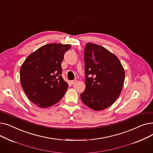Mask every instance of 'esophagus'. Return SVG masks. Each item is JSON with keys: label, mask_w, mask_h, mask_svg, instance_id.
Returning a JSON list of instances; mask_svg holds the SVG:
<instances>
[{"label": "esophagus", "mask_w": 153, "mask_h": 153, "mask_svg": "<svg viewBox=\"0 0 153 153\" xmlns=\"http://www.w3.org/2000/svg\"><path fill=\"white\" fill-rule=\"evenodd\" d=\"M76 82H77V80H76V79H74V80H73V81H70V83H71L72 85H73V84H74Z\"/></svg>", "instance_id": "obj_1"}]
</instances>
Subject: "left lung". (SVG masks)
Returning <instances> with one entry per match:
<instances>
[{
    "instance_id": "left-lung-1",
    "label": "left lung",
    "mask_w": 153,
    "mask_h": 153,
    "mask_svg": "<svg viewBox=\"0 0 153 153\" xmlns=\"http://www.w3.org/2000/svg\"><path fill=\"white\" fill-rule=\"evenodd\" d=\"M84 56L85 89L81 99L92 110H104L121 93L125 70L117 56L100 45L87 43Z\"/></svg>"
}]
</instances>
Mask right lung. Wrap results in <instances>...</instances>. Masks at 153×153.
Wrapping results in <instances>:
<instances>
[{
    "label": "right lung",
    "mask_w": 153,
    "mask_h": 153,
    "mask_svg": "<svg viewBox=\"0 0 153 153\" xmlns=\"http://www.w3.org/2000/svg\"><path fill=\"white\" fill-rule=\"evenodd\" d=\"M70 45L50 43L30 54L21 66L20 82L28 99L41 108L59 102L68 84L64 81L61 64Z\"/></svg>",
    "instance_id": "obj_1"
}]
</instances>
